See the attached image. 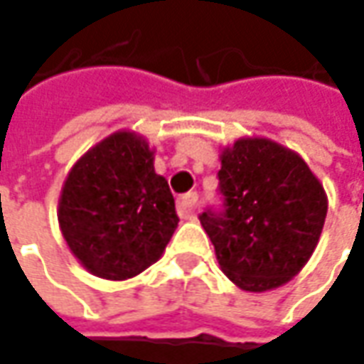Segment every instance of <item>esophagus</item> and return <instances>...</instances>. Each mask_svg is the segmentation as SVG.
Instances as JSON below:
<instances>
[{
	"label": "esophagus",
	"instance_id": "34e87169",
	"mask_svg": "<svg viewBox=\"0 0 364 364\" xmlns=\"http://www.w3.org/2000/svg\"><path fill=\"white\" fill-rule=\"evenodd\" d=\"M196 204H198V194H196V192H188V194L180 196V198H178V204H176L180 218H194Z\"/></svg>",
	"mask_w": 364,
	"mask_h": 364
}]
</instances>
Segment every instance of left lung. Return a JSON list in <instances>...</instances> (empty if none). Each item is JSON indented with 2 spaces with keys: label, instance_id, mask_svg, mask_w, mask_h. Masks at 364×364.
<instances>
[{
  "label": "left lung",
  "instance_id": "left-lung-1",
  "mask_svg": "<svg viewBox=\"0 0 364 364\" xmlns=\"http://www.w3.org/2000/svg\"><path fill=\"white\" fill-rule=\"evenodd\" d=\"M220 208L198 215L220 269L247 291L284 286L314 253L326 194L298 154L269 139H239L220 156Z\"/></svg>",
  "mask_w": 364,
  "mask_h": 364
}]
</instances>
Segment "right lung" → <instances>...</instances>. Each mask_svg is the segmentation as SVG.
I'll return each instance as SVG.
<instances>
[{
	"label": "right lung",
	"mask_w": 364,
	"mask_h": 364,
	"mask_svg": "<svg viewBox=\"0 0 364 364\" xmlns=\"http://www.w3.org/2000/svg\"><path fill=\"white\" fill-rule=\"evenodd\" d=\"M58 223L75 257L103 279H129L158 261L178 217L154 151L129 132L109 135L75 164Z\"/></svg>",
	"instance_id": "obj_1"
}]
</instances>
